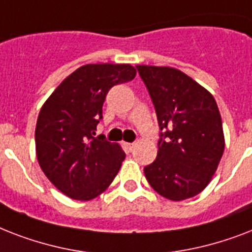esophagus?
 <instances>
[{
	"mask_svg": "<svg viewBox=\"0 0 252 252\" xmlns=\"http://www.w3.org/2000/svg\"><path fill=\"white\" fill-rule=\"evenodd\" d=\"M123 146H124L126 152H128V153H129V152H132V150H133L134 144L133 142H124V144H123Z\"/></svg>",
	"mask_w": 252,
	"mask_h": 252,
	"instance_id": "34e87169",
	"label": "esophagus"
}]
</instances>
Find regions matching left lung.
<instances>
[{"label": "left lung", "instance_id": "1", "mask_svg": "<svg viewBox=\"0 0 252 252\" xmlns=\"http://www.w3.org/2000/svg\"><path fill=\"white\" fill-rule=\"evenodd\" d=\"M136 68L162 130L157 158L144 167L146 180L172 201L193 197L209 184L225 149L217 103L207 89L178 69Z\"/></svg>", "mask_w": 252, "mask_h": 252}]
</instances>
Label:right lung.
I'll use <instances>...</instances> for the list:
<instances>
[{"mask_svg":"<svg viewBox=\"0 0 252 252\" xmlns=\"http://www.w3.org/2000/svg\"><path fill=\"white\" fill-rule=\"evenodd\" d=\"M129 64H87L68 76L41 107L35 129L37 162L51 183L70 199L87 201L112 183L126 158L119 144L95 130L106 95L129 82Z\"/></svg>","mask_w":252,"mask_h":252,"instance_id":"1","label":"right lung"}]
</instances>
